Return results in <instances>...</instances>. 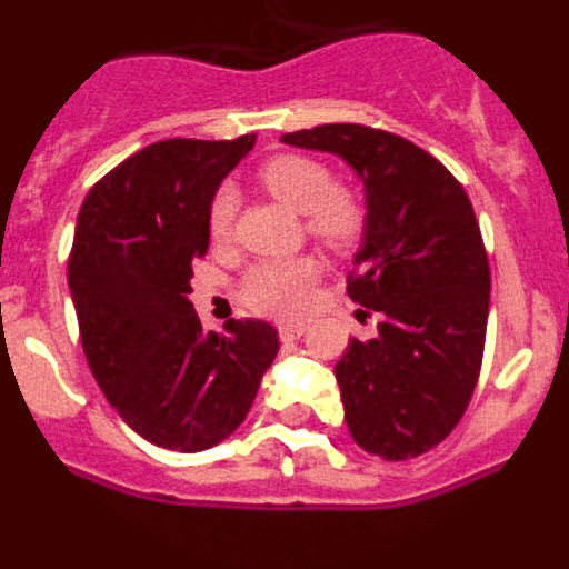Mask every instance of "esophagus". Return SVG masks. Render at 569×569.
<instances>
[{"instance_id":"1","label":"esophagus","mask_w":569,"mask_h":569,"mask_svg":"<svg viewBox=\"0 0 569 569\" xmlns=\"http://www.w3.org/2000/svg\"><path fill=\"white\" fill-rule=\"evenodd\" d=\"M305 333H308V325H279L281 341H296Z\"/></svg>"}]
</instances>
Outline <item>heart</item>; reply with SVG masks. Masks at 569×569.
I'll use <instances>...</instances> for the list:
<instances>
[{
    "label": "heart",
    "mask_w": 569,
    "mask_h": 569,
    "mask_svg": "<svg viewBox=\"0 0 569 569\" xmlns=\"http://www.w3.org/2000/svg\"><path fill=\"white\" fill-rule=\"evenodd\" d=\"M259 179L276 199L305 213L310 236L325 241L328 248H345L361 233L365 208L353 190L336 184L328 164L316 162L310 156H276L259 170ZM236 208L239 196L230 184H222L208 208V228L216 241L230 236ZM319 281L321 264L310 256L259 261L241 279V299L256 313L293 319L308 310Z\"/></svg>",
    "instance_id": "1"
}]
</instances>
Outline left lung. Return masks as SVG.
Segmentation results:
<instances>
[{"label":"left lung","instance_id":"obj_1","mask_svg":"<svg viewBox=\"0 0 569 569\" xmlns=\"http://www.w3.org/2000/svg\"><path fill=\"white\" fill-rule=\"evenodd\" d=\"M281 142L341 156L365 182L347 296L379 313V333L347 345L336 381L356 445L416 459L453 433L481 373L490 264L470 199L436 156L387 130L319 124Z\"/></svg>","mask_w":569,"mask_h":569}]
</instances>
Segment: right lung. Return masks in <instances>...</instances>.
I'll list each match as a JSON object with an SVG mask.
<instances>
[{
	"label": "right lung",
	"instance_id": "add662e5",
	"mask_svg": "<svg viewBox=\"0 0 569 569\" xmlns=\"http://www.w3.org/2000/svg\"><path fill=\"white\" fill-rule=\"evenodd\" d=\"M250 148L253 136L148 144L90 188L77 219L68 284L84 359L136 433L179 453L228 439L279 353L268 321L216 333L188 299L210 199Z\"/></svg>",
	"mask_w": 569,
	"mask_h": 569
}]
</instances>
